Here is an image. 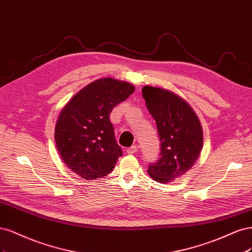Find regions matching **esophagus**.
I'll list each match as a JSON object with an SVG mask.
<instances>
[{
	"label": "esophagus",
	"mask_w": 252,
	"mask_h": 252,
	"mask_svg": "<svg viewBox=\"0 0 252 252\" xmlns=\"http://www.w3.org/2000/svg\"><path fill=\"white\" fill-rule=\"evenodd\" d=\"M137 151H138L137 145H132V147H129V148L126 149V153L129 154V155H133V154L137 153Z\"/></svg>",
	"instance_id": "1"
}]
</instances>
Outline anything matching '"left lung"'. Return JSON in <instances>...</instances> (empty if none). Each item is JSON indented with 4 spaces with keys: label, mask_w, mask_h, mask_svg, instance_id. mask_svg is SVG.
<instances>
[{
    "label": "left lung",
    "mask_w": 252,
    "mask_h": 252,
    "mask_svg": "<svg viewBox=\"0 0 252 252\" xmlns=\"http://www.w3.org/2000/svg\"><path fill=\"white\" fill-rule=\"evenodd\" d=\"M142 97L156 121L160 158L150 163L148 173L160 183L185 174L197 161L203 145V132L196 113L180 96L163 89L145 86Z\"/></svg>",
    "instance_id": "obj_1"
}]
</instances>
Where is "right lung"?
Here are the masks:
<instances>
[{"label": "right lung", "instance_id": "1", "mask_svg": "<svg viewBox=\"0 0 252 252\" xmlns=\"http://www.w3.org/2000/svg\"><path fill=\"white\" fill-rule=\"evenodd\" d=\"M134 91L128 83L100 78L82 89L62 110L55 126L56 147L66 165L80 178L107 176L123 156L110 114Z\"/></svg>", "mask_w": 252, "mask_h": 252}]
</instances>
